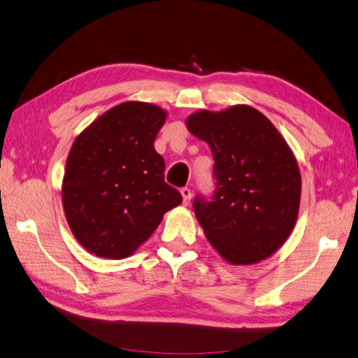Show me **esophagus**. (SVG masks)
I'll use <instances>...</instances> for the list:
<instances>
[{
	"instance_id": "obj_1",
	"label": "esophagus",
	"mask_w": 358,
	"mask_h": 358,
	"mask_svg": "<svg viewBox=\"0 0 358 358\" xmlns=\"http://www.w3.org/2000/svg\"><path fill=\"white\" fill-rule=\"evenodd\" d=\"M180 195L184 198V204L189 206L190 204V199H192V190L189 187H184V189H180Z\"/></svg>"
}]
</instances>
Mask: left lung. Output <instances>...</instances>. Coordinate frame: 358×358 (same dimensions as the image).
<instances>
[{"instance_id":"left-lung-1","label":"left lung","mask_w":358,"mask_h":358,"mask_svg":"<svg viewBox=\"0 0 358 358\" xmlns=\"http://www.w3.org/2000/svg\"><path fill=\"white\" fill-rule=\"evenodd\" d=\"M209 144L215 190L193 210L204 234L231 264H255L283 245L296 224L302 179L296 157L275 125L248 105L187 117Z\"/></svg>"}]
</instances>
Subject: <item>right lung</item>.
Masks as SVG:
<instances>
[{
	"label": "right lung",
	"instance_id": "right-lung-1",
	"mask_svg": "<svg viewBox=\"0 0 358 358\" xmlns=\"http://www.w3.org/2000/svg\"><path fill=\"white\" fill-rule=\"evenodd\" d=\"M166 111L124 102L97 117L73 141L62 179L69 227L87 252L127 258L182 203L165 182V160L154 148Z\"/></svg>",
	"mask_w": 358,
	"mask_h": 358
}]
</instances>
